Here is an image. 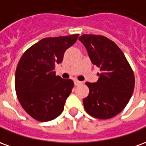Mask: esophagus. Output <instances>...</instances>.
<instances>
[{
  "label": "esophagus",
  "instance_id": "obj_1",
  "mask_svg": "<svg viewBox=\"0 0 146 146\" xmlns=\"http://www.w3.org/2000/svg\"><path fill=\"white\" fill-rule=\"evenodd\" d=\"M82 84L81 81H79V80H74V84H75V86H78L80 85V84Z\"/></svg>",
  "mask_w": 146,
  "mask_h": 146
}]
</instances>
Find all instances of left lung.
<instances>
[{
	"label": "left lung",
	"instance_id": "left-lung-1",
	"mask_svg": "<svg viewBox=\"0 0 146 146\" xmlns=\"http://www.w3.org/2000/svg\"><path fill=\"white\" fill-rule=\"evenodd\" d=\"M92 62L100 69L97 82H86L89 94L83 99L86 112L93 117L107 119L122 111L131 98L135 75L125 55L117 45L101 35L83 34Z\"/></svg>",
	"mask_w": 146,
	"mask_h": 146
}]
</instances>
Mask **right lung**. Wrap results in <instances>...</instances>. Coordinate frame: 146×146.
I'll return each mask as SVG.
<instances>
[{
  "mask_svg": "<svg viewBox=\"0 0 146 146\" xmlns=\"http://www.w3.org/2000/svg\"><path fill=\"white\" fill-rule=\"evenodd\" d=\"M78 36L42 39L22 55L15 71V92L22 107L33 119L50 121L62 113L74 84L56 76L54 70Z\"/></svg>",
  "mask_w": 146,
  "mask_h": 146,
  "instance_id": "obj_1",
  "label": "right lung"
}]
</instances>
